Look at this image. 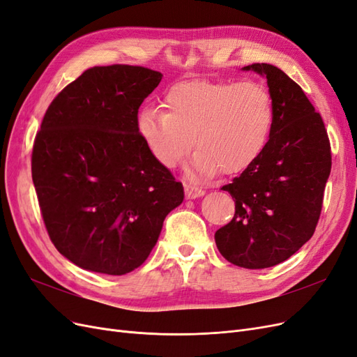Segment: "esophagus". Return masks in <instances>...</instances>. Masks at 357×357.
I'll return each instance as SVG.
<instances>
[{"instance_id": "esophagus-1", "label": "esophagus", "mask_w": 357, "mask_h": 357, "mask_svg": "<svg viewBox=\"0 0 357 357\" xmlns=\"http://www.w3.org/2000/svg\"><path fill=\"white\" fill-rule=\"evenodd\" d=\"M185 193H186V198L188 199H197V198H201L204 197V190L193 186V185H185Z\"/></svg>"}]
</instances>
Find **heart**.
<instances>
[{
  "instance_id": "heart-1",
  "label": "heart",
  "mask_w": 357,
  "mask_h": 357,
  "mask_svg": "<svg viewBox=\"0 0 357 357\" xmlns=\"http://www.w3.org/2000/svg\"><path fill=\"white\" fill-rule=\"evenodd\" d=\"M165 107L146 109L137 131L164 168H176L192 146L193 180L238 174L262 155L274 126V102L261 82L192 80L172 86Z\"/></svg>"
}]
</instances>
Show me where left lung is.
I'll return each instance as SVG.
<instances>
[{"label":"left lung","instance_id":"left-lung-1","mask_svg":"<svg viewBox=\"0 0 357 357\" xmlns=\"http://www.w3.org/2000/svg\"><path fill=\"white\" fill-rule=\"evenodd\" d=\"M241 70L266 79L274 126L255 164L222 188L235 214L214 240L228 262L262 269L284 262L314 234L332 156L321 116L286 73L269 63Z\"/></svg>","mask_w":357,"mask_h":357}]
</instances>
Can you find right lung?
<instances>
[{"label":"right lung","instance_id":"1","mask_svg":"<svg viewBox=\"0 0 357 357\" xmlns=\"http://www.w3.org/2000/svg\"><path fill=\"white\" fill-rule=\"evenodd\" d=\"M162 74L132 66L86 70L52 101L32 149V181L58 252L86 271L123 275L143 265L181 183L137 131Z\"/></svg>","mask_w":357,"mask_h":357}]
</instances>
